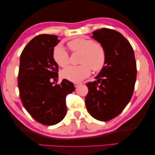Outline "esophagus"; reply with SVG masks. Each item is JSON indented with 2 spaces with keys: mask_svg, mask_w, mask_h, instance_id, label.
<instances>
[{
  "mask_svg": "<svg viewBox=\"0 0 155 155\" xmlns=\"http://www.w3.org/2000/svg\"><path fill=\"white\" fill-rule=\"evenodd\" d=\"M73 84H74L75 87H77L80 84V82H75V83H73Z\"/></svg>",
  "mask_w": 155,
  "mask_h": 155,
  "instance_id": "obj_1",
  "label": "esophagus"
}]
</instances>
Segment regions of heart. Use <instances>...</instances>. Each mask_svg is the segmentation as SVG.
Here are the masks:
<instances>
[{"label":"heart","mask_w":155,"mask_h":155,"mask_svg":"<svg viewBox=\"0 0 155 155\" xmlns=\"http://www.w3.org/2000/svg\"><path fill=\"white\" fill-rule=\"evenodd\" d=\"M67 47L73 53H80L78 66H70L61 71V76L73 82H80L88 77L91 68L100 71L104 67L106 53L101 43L93 41L86 36H80L67 42ZM53 58L58 65L65 67L69 64V55L61 45L53 50Z\"/></svg>","instance_id":"heart-1"}]
</instances>
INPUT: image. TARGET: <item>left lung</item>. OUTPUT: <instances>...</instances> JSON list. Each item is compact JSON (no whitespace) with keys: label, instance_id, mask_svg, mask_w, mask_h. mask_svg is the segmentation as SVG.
I'll list each match as a JSON object with an SVG mask.
<instances>
[{"label":"left lung","instance_id":"8db88e82","mask_svg":"<svg viewBox=\"0 0 155 155\" xmlns=\"http://www.w3.org/2000/svg\"><path fill=\"white\" fill-rule=\"evenodd\" d=\"M93 38L104 47L106 60L85 97L91 115L100 121L111 120L122 112L131 100L137 78L135 54L127 39L115 30L102 28Z\"/></svg>","mask_w":155,"mask_h":155}]
</instances>
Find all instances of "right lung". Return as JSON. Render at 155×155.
Wrapping results in <instances>:
<instances>
[{
  "label": "right lung",
  "instance_id": "right-lung-1",
  "mask_svg": "<svg viewBox=\"0 0 155 155\" xmlns=\"http://www.w3.org/2000/svg\"><path fill=\"white\" fill-rule=\"evenodd\" d=\"M59 42L55 35H38L20 55L18 75L20 100L30 115L43 125H55L64 119L66 96L75 90L73 84L66 79L60 84L51 82L58 78L53 50Z\"/></svg>",
  "mask_w": 155,
  "mask_h": 155
}]
</instances>
